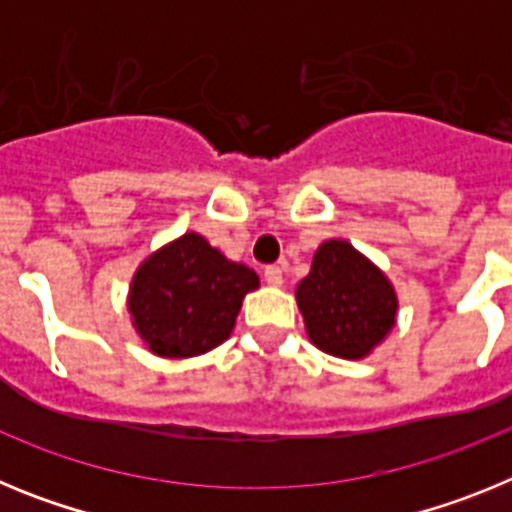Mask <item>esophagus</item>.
<instances>
[{
	"mask_svg": "<svg viewBox=\"0 0 512 512\" xmlns=\"http://www.w3.org/2000/svg\"><path fill=\"white\" fill-rule=\"evenodd\" d=\"M264 279H266V284H271V287H279V284L284 282V274L279 266H266Z\"/></svg>",
	"mask_w": 512,
	"mask_h": 512,
	"instance_id": "esophagus-1",
	"label": "esophagus"
}]
</instances>
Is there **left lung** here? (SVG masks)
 <instances>
[{
  "label": "left lung",
  "instance_id": "1",
  "mask_svg": "<svg viewBox=\"0 0 512 512\" xmlns=\"http://www.w3.org/2000/svg\"><path fill=\"white\" fill-rule=\"evenodd\" d=\"M307 336L320 351L364 359L395 325L397 297L382 271L346 241H325L297 284Z\"/></svg>",
  "mask_w": 512,
  "mask_h": 512
}]
</instances>
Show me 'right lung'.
<instances>
[{
  "instance_id": "right-lung-1",
  "label": "right lung",
  "mask_w": 512,
  "mask_h": 512,
  "mask_svg": "<svg viewBox=\"0 0 512 512\" xmlns=\"http://www.w3.org/2000/svg\"><path fill=\"white\" fill-rule=\"evenodd\" d=\"M256 271L233 264L197 233L182 235L140 266L130 287V315L153 354L200 356L230 336Z\"/></svg>"
}]
</instances>
